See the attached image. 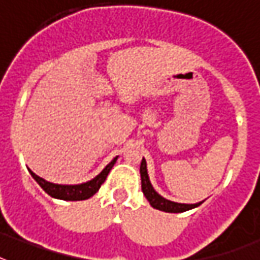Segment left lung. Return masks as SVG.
I'll list each match as a JSON object with an SVG mask.
<instances>
[{
    "label": "left lung",
    "instance_id": "1",
    "mask_svg": "<svg viewBox=\"0 0 260 260\" xmlns=\"http://www.w3.org/2000/svg\"><path fill=\"white\" fill-rule=\"evenodd\" d=\"M140 176H141V189H143V193L145 195L147 200L149 202L153 208L160 211H164V212H174V214H178V212H184V211L192 210L195 207L200 206L203 202H199V203L195 204H184V203H176V202H171V200L166 199L161 195H159L157 192L153 189L151 181L148 178V172H147V163H145V159L143 157L140 164Z\"/></svg>",
    "mask_w": 260,
    "mask_h": 260
}]
</instances>
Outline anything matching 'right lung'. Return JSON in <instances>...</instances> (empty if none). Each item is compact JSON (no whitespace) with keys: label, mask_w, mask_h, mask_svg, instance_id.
<instances>
[{"label":"right lung","mask_w":260,"mask_h":260,"mask_svg":"<svg viewBox=\"0 0 260 260\" xmlns=\"http://www.w3.org/2000/svg\"><path fill=\"white\" fill-rule=\"evenodd\" d=\"M116 160H117V156H116L115 159L112 160L111 163L108 166L105 167L104 170L101 171L100 174L97 175L96 178L92 179V180L86 181V183H82V184H75V185H64V184H54V183H50V181L44 180L42 178L37 176L35 172H30V175L33 176L37 183L40 184L44 191L50 195L52 198H56V199H61V200H85L89 199L90 196H93L99 189H100L101 184L104 183L107 176H108L109 171L112 170V167L115 166Z\"/></svg>","instance_id":"1"}]
</instances>
